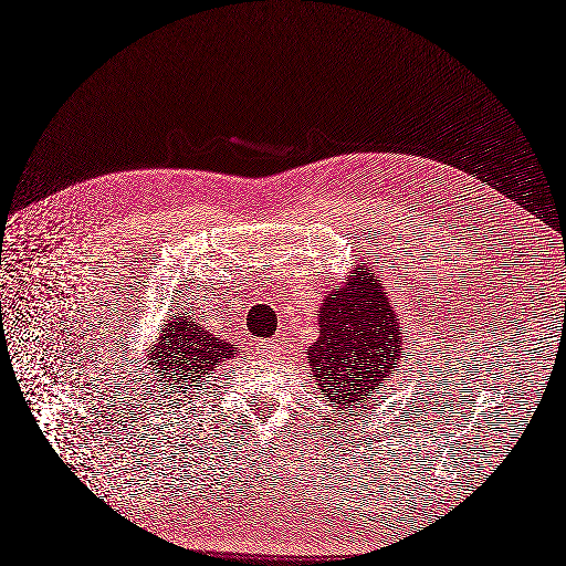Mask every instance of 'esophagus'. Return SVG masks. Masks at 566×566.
<instances>
[{
    "label": "esophagus",
    "instance_id": "esophagus-1",
    "mask_svg": "<svg viewBox=\"0 0 566 566\" xmlns=\"http://www.w3.org/2000/svg\"><path fill=\"white\" fill-rule=\"evenodd\" d=\"M261 347H263V352H265V354H272V352L277 349V340H263V343H261Z\"/></svg>",
    "mask_w": 566,
    "mask_h": 566
}]
</instances>
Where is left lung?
<instances>
[{"instance_id":"left-lung-1","label":"left lung","mask_w":566,"mask_h":566,"mask_svg":"<svg viewBox=\"0 0 566 566\" xmlns=\"http://www.w3.org/2000/svg\"><path fill=\"white\" fill-rule=\"evenodd\" d=\"M319 312V338L307 352L312 380L333 408H364L403 359L399 315L366 265L328 291Z\"/></svg>"}]
</instances>
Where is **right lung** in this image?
<instances>
[{"mask_svg": "<svg viewBox=\"0 0 566 566\" xmlns=\"http://www.w3.org/2000/svg\"><path fill=\"white\" fill-rule=\"evenodd\" d=\"M233 354H238V347L212 336L207 326L193 317V312H184V315L175 312L156 336L154 345H149L146 357H149L151 375L156 373V382L177 385L181 389L179 396H184L196 394L193 389L209 382L212 370Z\"/></svg>", "mask_w": 566, "mask_h": 566, "instance_id": "obj_1", "label": "right lung"}]
</instances>
